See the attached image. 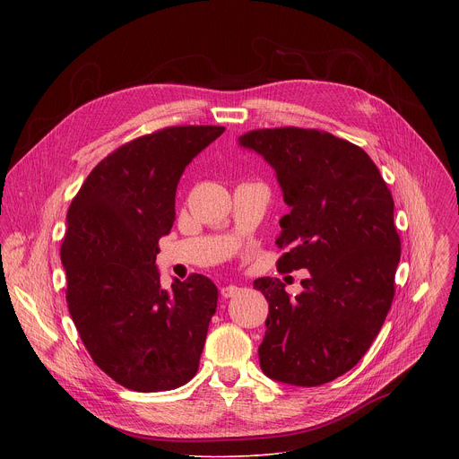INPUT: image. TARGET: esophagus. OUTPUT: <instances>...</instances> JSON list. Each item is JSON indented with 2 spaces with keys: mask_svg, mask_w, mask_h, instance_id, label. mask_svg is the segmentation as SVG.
<instances>
[{
  "mask_svg": "<svg viewBox=\"0 0 459 459\" xmlns=\"http://www.w3.org/2000/svg\"><path fill=\"white\" fill-rule=\"evenodd\" d=\"M239 287L238 285H227V287H223L221 289V296L223 298H234V296H238L239 294Z\"/></svg>",
  "mask_w": 459,
  "mask_h": 459,
  "instance_id": "34e87169",
  "label": "esophagus"
}]
</instances>
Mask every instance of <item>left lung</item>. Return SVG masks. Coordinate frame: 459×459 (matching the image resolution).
<instances>
[{"label": "left lung", "mask_w": 459, "mask_h": 459, "mask_svg": "<svg viewBox=\"0 0 459 459\" xmlns=\"http://www.w3.org/2000/svg\"><path fill=\"white\" fill-rule=\"evenodd\" d=\"M239 145L276 170L290 212L276 239L278 271L308 269L303 292L259 278L269 301L259 367L269 377L316 386L349 372L368 351L394 299L402 241L394 200L358 145L316 128H259Z\"/></svg>", "instance_id": "8db88e82"}]
</instances>
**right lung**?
Listing matches in <instances>:
<instances>
[{
    "label": "right lung",
    "instance_id": "1",
    "mask_svg": "<svg viewBox=\"0 0 459 459\" xmlns=\"http://www.w3.org/2000/svg\"><path fill=\"white\" fill-rule=\"evenodd\" d=\"M225 126H167L101 160L67 212V305L94 363L138 392L172 390L200 367L218 289L202 274L160 283L158 241L176 220L185 167Z\"/></svg>",
    "mask_w": 459,
    "mask_h": 459
}]
</instances>
